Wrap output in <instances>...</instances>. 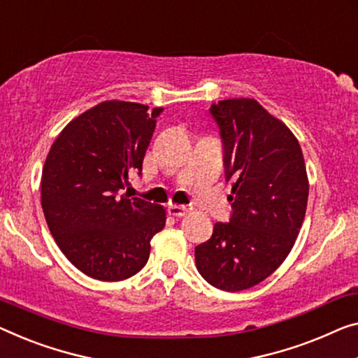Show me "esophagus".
Here are the masks:
<instances>
[{
    "label": "esophagus",
    "instance_id": "obj_1",
    "mask_svg": "<svg viewBox=\"0 0 358 358\" xmlns=\"http://www.w3.org/2000/svg\"><path fill=\"white\" fill-rule=\"evenodd\" d=\"M169 213L172 217H185L186 213H188V209H186V207H183V206H175V204H172V206H169Z\"/></svg>",
    "mask_w": 358,
    "mask_h": 358
}]
</instances>
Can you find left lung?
Wrapping results in <instances>:
<instances>
[{
  "mask_svg": "<svg viewBox=\"0 0 358 358\" xmlns=\"http://www.w3.org/2000/svg\"><path fill=\"white\" fill-rule=\"evenodd\" d=\"M231 181L230 223L217 222L194 249L202 278L222 291L259 285L285 262L306 217L308 177L302 149L285 122L255 99L212 104Z\"/></svg>",
  "mask_w": 358,
  "mask_h": 358,
  "instance_id": "obj_1",
  "label": "left lung"
}]
</instances>
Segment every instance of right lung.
<instances>
[{
    "label": "right lung",
    "mask_w": 358,
    "mask_h": 358,
    "mask_svg": "<svg viewBox=\"0 0 358 358\" xmlns=\"http://www.w3.org/2000/svg\"><path fill=\"white\" fill-rule=\"evenodd\" d=\"M140 103L103 101L69 122L41 172V207L62 254L90 278L122 281L146 265L165 209L120 194L141 173L156 117Z\"/></svg>",
    "instance_id": "add662e5"
}]
</instances>
